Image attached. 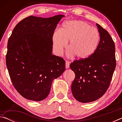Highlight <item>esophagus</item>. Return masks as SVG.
<instances>
[{
    "label": "esophagus",
    "instance_id": "1",
    "mask_svg": "<svg viewBox=\"0 0 122 122\" xmlns=\"http://www.w3.org/2000/svg\"><path fill=\"white\" fill-rule=\"evenodd\" d=\"M69 65H70V62L69 61H66V69H68L69 68Z\"/></svg>",
    "mask_w": 122,
    "mask_h": 122
}]
</instances>
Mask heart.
<instances>
[{
  "label": "heart",
  "instance_id": "1",
  "mask_svg": "<svg viewBox=\"0 0 122 122\" xmlns=\"http://www.w3.org/2000/svg\"><path fill=\"white\" fill-rule=\"evenodd\" d=\"M100 36L96 28L81 20H68L64 22L59 31L52 36L54 51L57 55L63 54L68 41L67 56L84 60L93 54L97 48Z\"/></svg>",
  "mask_w": 122,
  "mask_h": 122
}]
</instances>
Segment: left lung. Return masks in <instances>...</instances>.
<instances>
[{"instance_id":"8db88e82","label":"left lung","mask_w":122,"mask_h":122,"mask_svg":"<svg viewBox=\"0 0 122 122\" xmlns=\"http://www.w3.org/2000/svg\"><path fill=\"white\" fill-rule=\"evenodd\" d=\"M96 25L100 40L96 51L88 58L75 60L70 65L75 74L72 94L82 103L94 102L105 94L116 67L114 42L106 30Z\"/></svg>"}]
</instances>
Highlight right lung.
<instances>
[{
  "mask_svg": "<svg viewBox=\"0 0 122 122\" xmlns=\"http://www.w3.org/2000/svg\"><path fill=\"white\" fill-rule=\"evenodd\" d=\"M64 16H28L16 25L9 39L6 62L10 78L27 100L46 98L53 81L65 71V61L52 54V36Z\"/></svg>",
  "mask_w": 122,
  "mask_h": 122,
  "instance_id": "1",
  "label": "right lung"
}]
</instances>
